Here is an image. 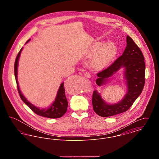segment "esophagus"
I'll use <instances>...</instances> for the list:
<instances>
[{
	"instance_id": "34e87169",
	"label": "esophagus",
	"mask_w": 159,
	"mask_h": 159,
	"mask_svg": "<svg viewBox=\"0 0 159 159\" xmlns=\"http://www.w3.org/2000/svg\"><path fill=\"white\" fill-rule=\"evenodd\" d=\"M84 75L85 77H86L88 78H91V75H90V73L89 72H85L84 73Z\"/></svg>"
}]
</instances>
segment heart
Instances as JSON below:
<instances>
[{
    "label": "heart",
    "mask_w": 159,
    "mask_h": 159,
    "mask_svg": "<svg viewBox=\"0 0 159 159\" xmlns=\"http://www.w3.org/2000/svg\"><path fill=\"white\" fill-rule=\"evenodd\" d=\"M117 46L113 42H98L89 49L86 57L92 58V64L97 68H104L113 60L117 53Z\"/></svg>",
    "instance_id": "b5f03b06"
}]
</instances>
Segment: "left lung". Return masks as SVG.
Segmentation results:
<instances>
[{
    "instance_id": "left-lung-1",
    "label": "left lung",
    "mask_w": 159,
    "mask_h": 159,
    "mask_svg": "<svg viewBox=\"0 0 159 159\" xmlns=\"http://www.w3.org/2000/svg\"><path fill=\"white\" fill-rule=\"evenodd\" d=\"M126 47L121 57L113 64L97 74L98 78L96 83L104 86L109 83L110 77L123 68V77L126 86V93L120 101L109 104L103 99L101 93L93 91L92 106L95 112L98 116L107 117L126 111L140 95L145 84V65L144 57L139 48L132 39L127 36Z\"/></svg>"
}]
</instances>
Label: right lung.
I'll return each instance as SVG.
<instances>
[{
    "mask_svg": "<svg viewBox=\"0 0 159 159\" xmlns=\"http://www.w3.org/2000/svg\"><path fill=\"white\" fill-rule=\"evenodd\" d=\"M30 40V39L27 41L25 44L28 43ZM23 48L21 49L19 53H18L17 57L16 58L14 64V73H15V80L17 84V88L19 92L20 98L23 100V102L28 106L31 110L37 114L39 116L50 118V119H57L61 117L64 114L66 113L68 107V101L66 98V93H65V89L64 82L61 83L60 86L57 92L55 99L53 103L49 106L48 108H41L31 104L30 101H29L27 98L23 95L21 91H20V86L18 82V61L20 57V55L21 51H23Z\"/></svg>",
    "mask_w": 159,
    "mask_h": 159,
    "instance_id": "1",
    "label": "right lung"
}]
</instances>
